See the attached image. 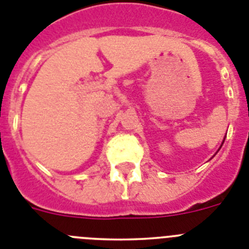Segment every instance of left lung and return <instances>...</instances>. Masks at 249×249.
I'll return each instance as SVG.
<instances>
[{
	"label": "left lung",
	"instance_id": "left-lung-1",
	"mask_svg": "<svg viewBox=\"0 0 249 249\" xmlns=\"http://www.w3.org/2000/svg\"><path fill=\"white\" fill-rule=\"evenodd\" d=\"M224 139H226V138H224ZM223 142H224V140H223ZM223 142H222V145H223ZM222 145H220V146H219V149H220V148H222ZM219 149H218V150H219Z\"/></svg>",
	"mask_w": 249,
	"mask_h": 249
}]
</instances>
